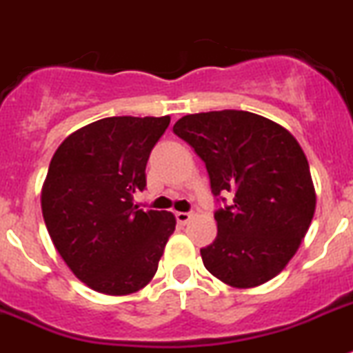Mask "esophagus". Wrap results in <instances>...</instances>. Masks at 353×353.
<instances>
[{
	"mask_svg": "<svg viewBox=\"0 0 353 353\" xmlns=\"http://www.w3.org/2000/svg\"><path fill=\"white\" fill-rule=\"evenodd\" d=\"M176 220L179 225H186L192 220V212H176Z\"/></svg>",
	"mask_w": 353,
	"mask_h": 353,
	"instance_id": "34e87169",
	"label": "esophagus"
}]
</instances>
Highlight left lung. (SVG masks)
<instances>
[{
  "label": "left lung",
  "mask_w": 353,
  "mask_h": 353,
  "mask_svg": "<svg viewBox=\"0 0 353 353\" xmlns=\"http://www.w3.org/2000/svg\"><path fill=\"white\" fill-rule=\"evenodd\" d=\"M205 163L216 199L218 234L200 250L205 269L236 288L283 271L306 236L316 195L310 165L288 130L246 110L188 114L174 125Z\"/></svg>",
  "instance_id": "1"
}]
</instances>
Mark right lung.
Returning <instances> with one entry per match:
<instances>
[{
  "instance_id": "1",
  "label": "right lung",
  "mask_w": 353,
  "mask_h": 353,
  "mask_svg": "<svg viewBox=\"0 0 353 353\" xmlns=\"http://www.w3.org/2000/svg\"><path fill=\"white\" fill-rule=\"evenodd\" d=\"M170 123L161 117H105L77 130L54 153L42 212L70 271L93 290L128 295L151 281L176 228L167 211H142L145 165Z\"/></svg>"
}]
</instances>
